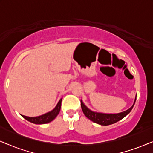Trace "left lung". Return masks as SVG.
I'll list each match as a JSON object with an SVG mask.
<instances>
[{
	"mask_svg": "<svg viewBox=\"0 0 153 153\" xmlns=\"http://www.w3.org/2000/svg\"><path fill=\"white\" fill-rule=\"evenodd\" d=\"M136 102V98L134 102V104L131 106V108H129V109H127L125 111H123L120 114H101V113H96L92 111L88 108L86 106L84 105V104L83 103L82 101H81V108L83 114L88 118L93 121V122L97 123V124L101 125H108L116 123L118 121L120 120L121 119H123L124 117L127 116L129 112L131 111L134 105Z\"/></svg>",
	"mask_w": 153,
	"mask_h": 153,
	"instance_id": "obj_1",
	"label": "left lung"
}]
</instances>
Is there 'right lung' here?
<instances>
[{
  "label": "right lung",
  "instance_id": "right-lung-1",
  "mask_svg": "<svg viewBox=\"0 0 153 153\" xmlns=\"http://www.w3.org/2000/svg\"><path fill=\"white\" fill-rule=\"evenodd\" d=\"M61 102L62 99H60L53 110L42 115V116L37 117H28L26 116H23V115H22V116L23 118H24L26 120L30 123H35V124H45V123H50L51 121L53 120V119H55L56 117L58 116V114H59L60 107H61Z\"/></svg>",
  "mask_w": 153,
  "mask_h": 153
}]
</instances>
